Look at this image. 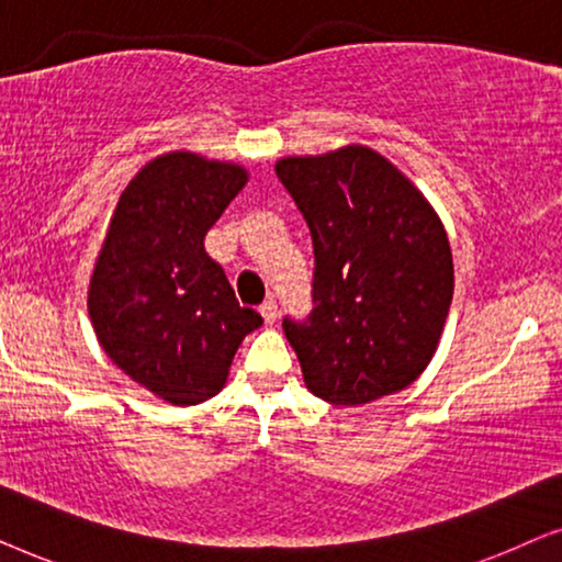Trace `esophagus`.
I'll list each match as a JSON object with an SVG mask.
<instances>
[{
  "instance_id": "esophagus-1",
  "label": "esophagus",
  "mask_w": 562,
  "mask_h": 562,
  "mask_svg": "<svg viewBox=\"0 0 562 562\" xmlns=\"http://www.w3.org/2000/svg\"><path fill=\"white\" fill-rule=\"evenodd\" d=\"M260 314H263L266 325H273L276 317H279V304H276L273 299H266V302L260 304Z\"/></svg>"
}]
</instances>
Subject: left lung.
I'll list each match as a JSON object with an SVG mask.
<instances>
[{
	"instance_id": "1",
	"label": "left lung",
	"mask_w": 562,
	"mask_h": 562,
	"mask_svg": "<svg viewBox=\"0 0 562 562\" xmlns=\"http://www.w3.org/2000/svg\"><path fill=\"white\" fill-rule=\"evenodd\" d=\"M276 176L314 245L310 317L283 319L306 389L342 406L406 389L435 356L456 286L440 217L363 145L281 158Z\"/></svg>"
}]
</instances>
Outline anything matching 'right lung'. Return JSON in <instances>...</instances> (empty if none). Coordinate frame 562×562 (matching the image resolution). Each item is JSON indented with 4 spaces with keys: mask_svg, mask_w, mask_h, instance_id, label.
Returning <instances> with one entry per match:
<instances>
[{
    "mask_svg": "<svg viewBox=\"0 0 562 562\" xmlns=\"http://www.w3.org/2000/svg\"><path fill=\"white\" fill-rule=\"evenodd\" d=\"M235 164L166 153L122 191L89 283V317L112 363L176 406L225 386L245 335L263 325L240 306L204 235L245 187Z\"/></svg>",
    "mask_w": 562,
    "mask_h": 562,
    "instance_id": "right-lung-1",
    "label": "right lung"
}]
</instances>
